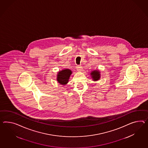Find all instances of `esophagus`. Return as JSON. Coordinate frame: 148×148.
<instances>
[{
    "mask_svg": "<svg viewBox=\"0 0 148 148\" xmlns=\"http://www.w3.org/2000/svg\"><path fill=\"white\" fill-rule=\"evenodd\" d=\"M77 70L79 71H82V70H83L82 66L81 65H78L77 67Z\"/></svg>",
    "mask_w": 148,
    "mask_h": 148,
    "instance_id": "obj_1",
    "label": "esophagus"
}]
</instances>
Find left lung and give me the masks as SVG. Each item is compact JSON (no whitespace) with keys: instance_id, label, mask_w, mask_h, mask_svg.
I'll return each instance as SVG.
<instances>
[{"instance_id":"left-lung-1","label":"left lung","mask_w":148,"mask_h":148,"mask_svg":"<svg viewBox=\"0 0 148 148\" xmlns=\"http://www.w3.org/2000/svg\"><path fill=\"white\" fill-rule=\"evenodd\" d=\"M91 76L93 80L97 81L100 78V72L99 70L92 71L91 73Z\"/></svg>"}]
</instances>
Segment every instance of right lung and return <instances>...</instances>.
<instances>
[{
	"instance_id": "right-lung-1",
	"label": "right lung",
	"mask_w": 148,
	"mask_h": 148,
	"mask_svg": "<svg viewBox=\"0 0 148 148\" xmlns=\"http://www.w3.org/2000/svg\"><path fill=\"white\" fill-rule=\"evenodd\" d=\"M71 74L72 71L67 69L60 71L57 73V82L61 85H66L68 83L69 78Z\"/></svg>"
}]
</instances>
